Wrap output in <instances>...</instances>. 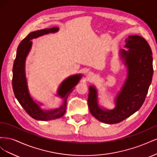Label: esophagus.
I'll return each mask as SVG.
<instances>
[{
	"label": "esophagus",
	"mask_w": 157,
	"mask_h": 157,
	"mask_svg": "<svg viewBox=\"0 0 157 157\" xmlns=\"http://www.w3.org/2000/svg\"><path fill=\"white\" fill-rule=\"evenodd\" d=\"M87 77L88 78H92L94 77V73L92 72H88L87 73Z\"/></svg>",
	"instance_id": "obj_1"
}]
</instances>
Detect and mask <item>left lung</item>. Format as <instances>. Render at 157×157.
<instances>
[{
    "mask_svg": "<svg viewBox=\"0 0 157 157\" xmlns=\"http://www.w3.org/2000/svg\"><path fill=\"white\" fill-rule=\"evenodd\" d=\"M120 55L127 69L124 84L114 99L115 108L108 109L99 103L96 87L89 86L88 108L98 121L106 124H117L140 109L148 92L153 75L152 51L145 39L138 35L128 36Z\"/></svg>",
    "mask_w": 157,
    "mask_h": 157,
    "instance_id": "obj_1",
    "label": "left lung"
}]
</instances>
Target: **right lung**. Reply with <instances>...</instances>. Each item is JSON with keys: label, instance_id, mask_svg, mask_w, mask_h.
I'll return each instance as SVG.
<instances>
[{"label": "right lung", "instance_id": "right-lung-1", "mask_svg": "<svg viewBox=\"0 0 157 157\" xmlns=\"http://www.w3.org/2000/svg\"><path fill=\"white\" fill-rule=\"evenodd\" d=\"M58 31V27H53L30 33L18 46L13 65L12 87L14 95L28 115L38 121L54 120L63 117L66 111L68 96L82 77V74L71 75L60 84L56 94V96L62 99V103L59 107L52 109H43L41 107L43 103L36 102L31 97L25 73V61L33 45L31 40L49 33H57Z\"/></svg>", "mask_w": 157, "mask_h": 157}]
</instances>
